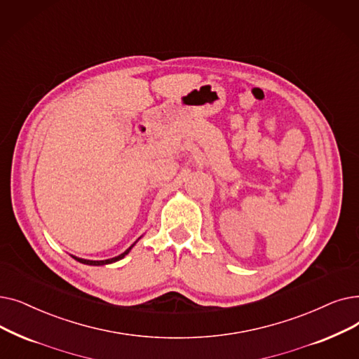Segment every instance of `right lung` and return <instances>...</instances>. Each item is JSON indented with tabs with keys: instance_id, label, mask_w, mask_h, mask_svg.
Instances as JSON below:
<instances>
[{
	"instance_id": "1",
	"label": "right lung",
	"mask_w": 359,
	"mask_h": 359,
	"mask_svg": "<svg viewBox=\"0 0 359 359\" xmlns=\"http://www.w3.org/2000/svg\"><path fill=\"white\" fill-rule=\"evenodd\" d=\"M141 239V238H139ZM137 239V241H139ZM136 241V242H137ZM136 242L133 243V245H130L126 251H124L123 254H120V255H117V257H114V258H110V259H101V261H92V259H83V258H79V257H74V255H72L76 261H79V262H82V264H86V266H107V264H113V262H116V261H120V259H123L124 257H126L130 251H132V248L136 245Z\"/></svg>"
}]
</instances>
